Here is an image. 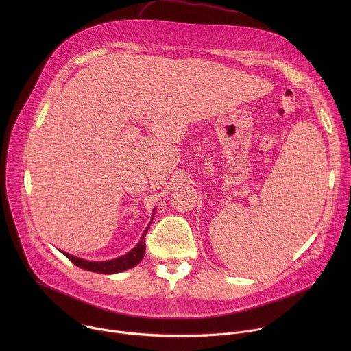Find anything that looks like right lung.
Wrapping results in <instances>:
<instances>
[{"mask_svg": "<svg viewBox=\"0 0 351 351\" xmlns=\"http://www.w3.org/2000/svg\"><path fill=\"white\" fill-rule=\"evenodd\" d=\"M154 214V213H153ZM154 218V215H153ZM149 223H152V221H149ZM149 225L145 228L140 241L130 250L129 253H126L125 256H121L118 258H114V260H108V261H87V260H83V258H79V257H75L72 254H68V253H64L61 252L68 260H71L75 265H77L79 268L82 269H86V271H90V272H97V274H106V275H111V274H118V272H123L126 269H130L133 267H136L144 257V253H145V240H144V236L148 230Z\"/></svg>", "mask_w": 351, "mask_h": 351, "instance_id": "1", "label": "right lung"}]
</instances>
